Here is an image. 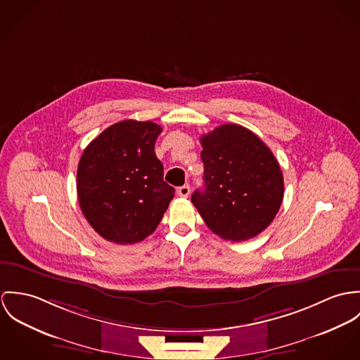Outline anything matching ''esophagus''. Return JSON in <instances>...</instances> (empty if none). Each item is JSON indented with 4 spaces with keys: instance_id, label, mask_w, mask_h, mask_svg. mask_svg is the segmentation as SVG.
<instances>
[{
    "instance_id": "1",
    "label": "esophagus",
    "mask_w": 360,
    "mask_h": 360,
    "mask_svg": "<svg viewBox=\"0 0 360 360\" xmlns=\"http://www.w3.org/2000/svg\"><path fill=\"white\" fill-rule=\"evenodd\" d=\"M176 193H178V196H181V198H188V196L191 195V186H189V185H184V186L178 188Z\"/></svg>"
}]
</instances>
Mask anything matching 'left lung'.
<instances>
[{"mask_svg": "<svg viewBox=\"0 0 360 360\" xmlns=\"http://www.w3.org/2000/svg\"><path fill=\"white\" fill-rule=\"evenodd\" d=\"M204 191L192 195L205 225L219 238L251 239L279 211L284 181L271 149L250 129L224 124L200 138Z\"/></svg>", "mask_w": 360, "mask_h": 360, "instance_id": "left-lung-1", "label": "left lung"}]
</instances>
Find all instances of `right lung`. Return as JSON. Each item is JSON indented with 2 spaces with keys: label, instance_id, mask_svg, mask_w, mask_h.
Instances as JSON below:
<instances>
[{
  "label": "right lung",
  "instance_id": "1",
  "mask_svg": "<svg viewBox=\"0 0 360 360\" xmlns=\"http://www.w3.org/2000/svg\"><path fill=\"white\" fill-rule=\"evenodd\" d=\"M160 134V125L152 121H120L84 149L77 168L79 202L103 239L138 243L160 224L175 192L164 182L155 153Z\"/></svg>",
  "mask_w": 360,
  "mask_h": 360
}]
</instances>
